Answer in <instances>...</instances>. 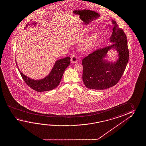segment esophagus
Wrapping results in <instances>:
<instances>
[{"label":"esophagus","mask_w":146,"mask_h":146,"mask_svg":"<svg viewBox=\"0 0 146 146\" xmlns=\"http://www.w3.org/2000/svg\"><path fill=\"white\" fill-rule=\"evenodd\" d=\"M71 61L72 63H76L78 61V58L75 55H73L72 57H71Z\"/></svg>","instance_id":"34e87169"}]
</instances>
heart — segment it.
<instances>
[{
	"label": "heart",
	"mask_w": 146,
	"mask_h": 146,
	"mask_svg": "<svg viewBox=\"0 0 146 146\" xmlns=\"http://www.w3.org/2000/svg\"><path fill=\"white\" fill-rule=\"evenodd\" d=\"M99 40V35L96 33L91 34L87 36L79 42L78 47L80 50L86 51L94 47Z\"/></svg>",
	"instance_id": "heart-1"
}]
</instances>
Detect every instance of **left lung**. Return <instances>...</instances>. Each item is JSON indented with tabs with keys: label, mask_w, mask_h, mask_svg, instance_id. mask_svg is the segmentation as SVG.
Listing matches in <instances>:
<instances>
[{
	"label": "left lung",
	"mask_w": 146,
	"mask_h": 146,
	"mask_svg": "<svg viewBox=\"0 0 146 146\" xmlns=\"http://www.w3.org/2000/svg\"><path fill=\"white\" fill-rule=\"evenodd\" d=\"M112 32L110 38L111 45L95 51L83 58L82 79L86 88L105 90L114 86L119 81L129 60L126 36L122 29L112 20ZM114 49L118 53L115 61L105 58L108 52Z\"/></svg>",
	"instance_id": "1"
}]
</instances>
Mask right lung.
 Wrapping results in <instances>:
<instances>
[{
    "label": "right lung",
    "instance_id": "add662e5",
    "mask_svg": "<svg viewBox=\"0 0 146 146\" xmlns=\"http://www.w3.org/2000/svg\"><path fill=\"white\" fill-rule=\"evenodd\" d=\"M38 24V22H36L30 24L28 23L24 29H27L29 26L36 27ZM70 59L71 58L68 56L56 60L48 75L44 78L37 80L31 78L23 74L17 66L16 60V64L22 78L26 84L35 91L41 92L52 90L58 86L65 69L70 65Z\"/></svg>",
    "mask_w": 146,
    "mask_h": 146
}]
</instances>
